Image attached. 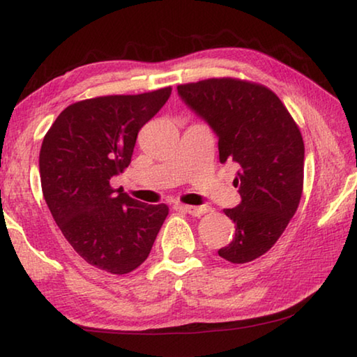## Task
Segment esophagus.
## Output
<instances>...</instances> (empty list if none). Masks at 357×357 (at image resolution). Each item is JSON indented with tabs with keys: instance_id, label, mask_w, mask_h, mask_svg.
<instances>
[{
	"instance_id": "obj_1",
	"label": "esophagus",
	"mask_w": 357,
	"mask_h": 357,
	"mask_svg": "<svg viewBox=\"0 0 357 357\" xmlns=\"http://www.w3.org/2000/svg\"><path fill=\"white\" fill-rule=\"evenodd\" d=\"M183 211L189 213L190 216H203V214L209 211L208 206H189V205H179Z\"/></svg>"
}]
</instances>
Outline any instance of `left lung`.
<instances>
[{
  "label": "left lung",
  "mask_w": 357,
  "mask_h": 357,
  "mask_svg": "<svg viewBox=\"0 0 357 357\" xmlns=\"http://www.w3.org/2000/svg\"><path fill=\"white\" fill-rule=\"evenodd\" d=\"M184 103L218 135L220 163L236 167L241 203L224 209L235 236L219 256L246 264L278 241L303 190L305 146L301 128L278 95L262 84L211 77L181 84Z\"/></svg>",
  "instance_id": "obj_1"
}]
</instances>
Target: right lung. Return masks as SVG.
I'll use <instances>...</instances> for the list:
<instances>
[{
	"label": "right lung",
	"instance_id": "1",
	"mask_svg": "<svg viewBox=\"0 0 357 357\" xmlns=\"http://www.w3.org/2000/svg\"><path fill=\"white\" fill-rule=\"evenodd\" d=\"M172 95L163 87L70 105L47 130L39 152L43 195L68 243L87 264L126 275L148 259L168 206L146 205L112 189L130 165L141 127Z\"/></svg>",
	"mask_w": 357,
	"mask_h": 357
}]
</instances>
